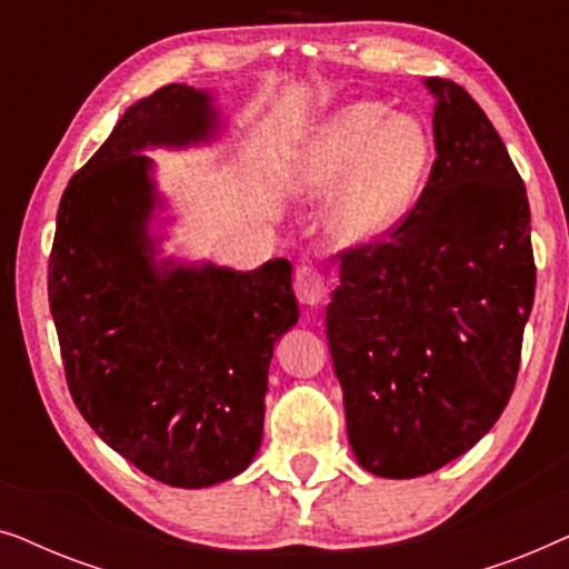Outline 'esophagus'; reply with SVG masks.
<instances>
[{
    "label": "esophagus",
    "mask_w": 569,
    "mask_h": 569,
    "mask_svg": "<svg viewBox=\"0 0 569 569\" xmlns=\"http://www.w3.org/2000/svg\"><path fill=\"white\" fill-rule=\"evenodd\" d=\"M295 295H298L302 306L316 308L329 295V282H326V277L318 269L298 267V271H295Z\"/></svg>",
    "instance_id": "34e87169"
}]
</instances>
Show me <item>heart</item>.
I'll return each instance as SVG.
<instances>
[{"instance_id":"b5f03b06","label":"heart","mask_w":569,"mask_h":569,"mask_svg":"<svg viewBox=\"0 0 569 569\" xmlns=\"http://www.w3.org/2000/svg\"><path fill=\"white\" fill-rule=\"evenodd\" d=\"M435 144L427 123L391 113L376 100L349 103L331 116L302 152L298 189L329 193L331 228L345 243H370L391 232L422 193Z\"/></svg>"}]
</instances>
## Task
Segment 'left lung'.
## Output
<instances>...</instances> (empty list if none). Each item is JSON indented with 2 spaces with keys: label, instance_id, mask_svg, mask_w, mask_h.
<instances>
[{
  "label": "left lung",
  "instance_id": "1",
  "mask_svg": "<svg viewBox=\"0 0 569 569\" xmlns=\"http://www.w3.org/2000/svg\"><path fill=\"white\" fill-rule=\"evenodd\" d=\"M425 84L430 178L386 240L339 253L326 308L349 446L386 479L438 471L492 430L536 290L531 209L500 134L461 84Z\"/></svg>",
  "mask_w": 569,
  "mask_h": 569
}]
</instances>
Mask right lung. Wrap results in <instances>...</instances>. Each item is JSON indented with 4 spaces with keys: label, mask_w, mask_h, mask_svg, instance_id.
<instances>
[{
    "label": "right lung",
    "mask_w": 569,
    "mask_h": 569,
    "mask_svg": "<svg viewBox=\"0 0 569 569\" xmlns=\"http://www.w3.org/2000/svg\"><path fill=\"white\" fill-rule=\"evenodd\" d=\"M209 92L168 84L116 123L69 181L49 302L69 393L116 453L170 487L238 477L263 435L274 341L298 323L292 263L154 261L147 147L212 139Z\"/></svg>",
    "instance_id": "1"
}]
</instances>
